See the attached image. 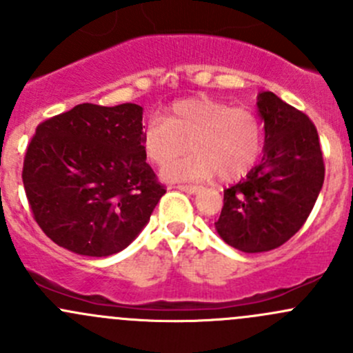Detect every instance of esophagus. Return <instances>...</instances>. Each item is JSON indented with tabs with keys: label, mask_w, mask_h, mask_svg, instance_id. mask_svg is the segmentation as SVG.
Returning a JSON list of instances; mask_svg holds the SVG:
<instances>
[{
	"label": "esophagus",
	"mask_w": 353,
	"mask_h": 353,
	"mask_svg": "<svg viewBox=\"0 0 353 353\" xmlns=\"http://www.w3.org/2000/svg\"><path fill=\"white\" fill-rule=\"evenodd\" d=\"M177 188H179L181 191H184V193H188V194H194V193H198V191H199L198 186H190V184H183V186H177Z\"/></svg>",
	"instance_id": "obj_1"
}]
</instances>
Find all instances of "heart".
Listing matches in <instances>:
<instances>
[{
    "label": "heart",
    "instance_id": "obj_1",
    "mask_svg": "<svg viewBox=\"0 0 353 353\" xmlns=\"http://www.w3.org/2000/svg\"><path fill=\"white\" fill-rule=\"evenodd\" d=\"M170 163L162 177L170 183L219 179L236 181L258 162L263 150V124L252 110L210 97H194L170 105L163 119H152L143 133V152L155 165Z\"/></svg>",
    "mask_w": 353,
    "mask_h": 353
}]
</instances>
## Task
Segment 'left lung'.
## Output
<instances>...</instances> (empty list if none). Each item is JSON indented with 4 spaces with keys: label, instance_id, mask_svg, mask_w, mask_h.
<instances>
[{
    "label": "left lung",
    "instance_id": "8db88e82",
    "mask_svg": "<svg viewBox=\"0 0 353 353\" xmlns=\"http://www.w3.org/2000/svg\"><path fill=\"white\" fill-rule=\"evenodd\" d=\"M256 108L265 123L259 165L223 191L215 222L219 236L243 252L272 251L287 243L307 220L325 181L314 124L273 92L258 94Z\"/></svg>",
    "mask_w": 353,
    "mask_h": 353
}]
</instances>
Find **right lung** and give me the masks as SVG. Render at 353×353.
Masks as SVG:
<instances>
[{"instance_id": "1", "label": "right lung", "mask_w": 353, "mask_h": 353, "mask_svg": "<svg viewBox=\"0 0 353 353\" xmlns=\"http://www.w3.org/2000/svg\"><path fill=\"white\" fill-rule=\"evenodd\" d=\"M143 108L74 105L39 124L23 160L35 222L81 256L128 248L165 194L143 152Z\"/></svg>"}]
</instances>
